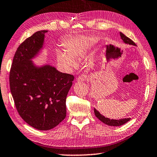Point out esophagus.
<instances>
[{
  "label": "esophagus",
  "instance_id": "esophagus-1",
  "mask_svg": "<svg viewBox=\"0 0 157 157\" xmlns=\"http://www.w3.org/2000/svg\"><path fill=\"white\" fill-rule=\"evenodd\" d=\"M88 78H89L88 75L82 74V75H79L78 78H77V80H78V82H84V81L87 80Z\"/></svg>",
  "mask_w": 157,
  "mask_h": 157
}]
</instances>
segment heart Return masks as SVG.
<instances>
[{
	"instance_id": "1",
	"label": "heart",
	"mask_w": 157,
	"mask_h": 157,
	"mask_svg": "<svg viewBox=\"0 0 157 157\" xmlns=\"http://www.w3.org/2000/svg\"><path fill=\"white\" fill-rule=\"evenodd\" d=\"M94 39L87 37L76 36L70 38L66 42L65 49L56 50V59L59 66L68 69L76 66L77 61L82 57L88 47L93 43Z\"/></svg>"
}]
</instances>
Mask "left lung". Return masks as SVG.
Returning a JSON list of instances; mask_svg holds the SVG:
<instances>
[{
  "label": "left lung",
  "mask_w": 157,
  "mask_h": 157,
  "mask_svg": "<svg viewBox=\"0 0 157 157\" xmlns=\"http://www.w3.org/2000/svg\"><path fill=\"white\" fill-rule=\"evenodd\" d=\"M120 36L121 39L123 40V41L126 44H132V45H135V46L136 45L132 40H131L130 38H128L127 36H126L125 35L123 34L122 33H120ZM94 113H95L96 117L99 119V120H101L102 122H103L104 124H105L108 126H121L123 125V124H126V122H128V121L131 119L130 118L121 119H119V120H117V119H110L102 115V114L99 113V112L97 111L96 109H94Z\"/></svg>",
  "instance_id": "obj_1"
}]
</instances>
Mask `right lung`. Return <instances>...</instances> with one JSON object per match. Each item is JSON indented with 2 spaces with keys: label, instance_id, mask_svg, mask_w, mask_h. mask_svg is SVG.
I'll use <instances>...</instances> for the list:
<instances>
[{
  "label": "right lung",
  "instance_id": "obj_1",
  "mask_svg": "<svg viewBox=\"0 0 157 157\" xmlns=\"http://www.w3.org/2000/svg\"><path fill=\"white\" fill-rule=\"evenodd\" d=\"M47 31H37L17 48L10 71V86L14 105L26 122L40 131L56 126L66 116V96L74 76L50 66L36 67L38 54Z\"/></svg>",
  "mask_w": 157,
  "mask_h": 157
}]
</instances>
